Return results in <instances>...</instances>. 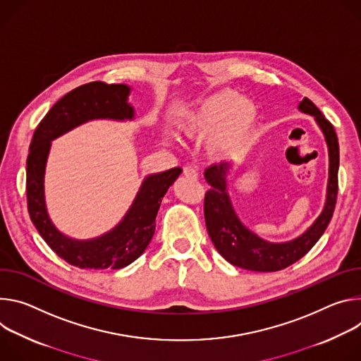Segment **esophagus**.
Returning a JSON list of instances; mask_svg holds the SVG:
<instances>
[{"mask_svg": "<svg viewBox=\"0 0 361 361\" xmlns=\"http://www.w3.org/2000/svg\"><path fill=\"white\" fill-rule=\"evenodd\" d=\"M183 175H185L186 178L196 179V178H197V171H196L193 166H185V168H183Z\"/></svg>", "mask_w": 361, "mask_h": 361, "instance_id": "esophagus-1", "label": "esophagus"}]
</instances>
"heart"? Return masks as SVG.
I'll use <instances>...</instances> for the list:
<instances>
[{"label":"heart","mask_w":361,"mask_h":361,"mask_svg":"<svg viewBox=\"0 0 361 361\" xmlns=\"http://www.w3.org/2000/svg\"><path fill=\"white\" fill-rule=\"evenodd\" d=\"M257 118L258 109L251 99L239 96L232 89H222L183 109L180 132L186 137H204L208 134V153L222 159L244 146Z\"/></svg>","instance_id":"b5f03b06"}]
</instances>
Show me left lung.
<instances>
[{
  "instance_id": "1",
  "label": "left lung",
  "mask_w": 361,
  "mask_h": 361,
  "mask_svg": "<svg viewBox=\"0 0 361 361\" xmlns=\"http://www.w3.org/2000/svg\"><path fill=\"white\" fill-rule=\"evenodd\" d=\"M298 110L314 117L329 149V182L324 208L301 235L290 241L271 243L243 224L228 193L231 162L212 165L204 173L207 182L212 186L205 195L204 204L207 229L218 252L235 267L258 272L284 269L302 258L315 245L331 221L338 189L340 150L337 135L324 114L307 97L298 104Z\"/></svg>"
}]
</instances>
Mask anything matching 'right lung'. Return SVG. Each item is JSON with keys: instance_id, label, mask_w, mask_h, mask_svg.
<instances>
[{"instance_id": "add662e5", "label": "right lung", "mask_w": 361, "mask_h": 361, "mask_svg": "<svg viewBox=\"0 0 361 361\" xmlns=\"http://www.w3.org/2000/svg\"><path fill=\"white\" fill-rule=\"evenodd\" d=\"M132 87L92 82L63 96L34 132L27 157V204L30 218L49 247L66 262L78 268L120 269L137 259L154 233V221L169 186L182 168L147 175L135 199L113 229L90 239H74L56 228L46 205L44 176L51 142L90 120L116 122L135 118L129 103Z\"/></svg>"}]
</instances>
